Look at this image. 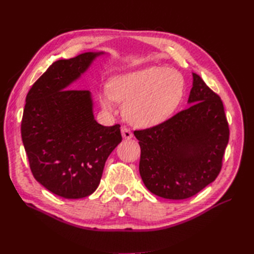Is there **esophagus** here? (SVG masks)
Returning a JSON list of instances; mask_svg holds the SVG:
<instances>
[{
    "label": "esophagus",
    "instance_id": "34e87169",
    "mask_svg": "<svg viewBox=\"0 0 254 254\" xmlns=\"http://www.w3.org/2000/svg\"><path fill=\"white\" fill-rule=\"evenodd\" d=\"M121 133H122L123 138H126V139H130V138L133 137V133L131 132L130 128L127 127H123L121 128Z\"/></svg>",
    "mask_w": 254,
    "mask_h": 254
}]
</instances>
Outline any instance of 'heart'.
<instances>
[{"label": "heart", "instance_id": "obj_1", "mask_svg": "<svg viewBox=\"0 0 254 254\" xmlns=\"http://www.w3.org/2000/svg\"><path fill=\"white\" fill-rule=\"evenodd\" d=\"M185 82L180 73L165 66H148L115 76L100 94V102L111 110L124 102V116L138 127H153L167 120L180 104Z\"/></svg>", "mask_w": 254, "mask_h": 254}]
</instances>
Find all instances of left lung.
I'll return each mask as SVG.
<instances>
[{
	"label": "left lung",
	"mask_w": 254,
	"mask_h": 254,
	"mask_svg": "<svg viewBox=\"0 0 254 254\" xmlns=\"http://www.w3.org/2000/svg\"><path fill=\"white\" fill-rule=\"evenodd\" d=\"M188 102V109L168 120L134 131L141 146L142 180L164 198L191 197L212 183L229 141L223 101L195 73Z\"/></svg>",
	"instance_id": "8db88e82"
}]
</instances>
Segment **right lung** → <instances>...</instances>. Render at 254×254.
I'll use <instances>...</instances> for the list:
<instances>
[{
    "mask_svg": "<svg viewBox=\"0 0 254 254\" xmlns=\"http://www.w3.org/2000/svg\"><path fill=\"white\" fill-rule=\"evenodd\" d=\"M99 55L52 63L26 96L20 131L31 174L65 198L98 188L108 156L122 141L120 124L104 127L94 119L89 91L68 87Z\"/></svg>",
    "mask_w": 254,
    "mask_h": 254,
    "instance_id": "1",
    "label": "right lung"
}]
</instances>
